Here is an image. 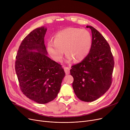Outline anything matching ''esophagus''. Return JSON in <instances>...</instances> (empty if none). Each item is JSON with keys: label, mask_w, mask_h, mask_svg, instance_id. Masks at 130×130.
<instances>
[{"label": "esophagus", "mask_w": 130, "mask_h": 130, "mask_svg": "<svg viewBox=\"0 0 130 130\" xmlns=\"http://www.w3.org/2000/svg\"><path fill=\"white\" fill-rule=\"evenodd\" d=\"M64 69L65 72V73H66V75H68V74H70V69L69 67H64Z\"/></svg>", "instance_id": "1"}]
</instances>
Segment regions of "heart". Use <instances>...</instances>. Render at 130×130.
I'll return each instance as SVG.
<instances>
[{"instance_id": "heart-1", "label": "heart", "mask_w": 130, "mask_h": 130, "mask_svg": "<svg viewBox=\"0 0 130 130\" xmlns=\"http://www.w3.org/2000/svg\"><path fill=\"white\" fill-rule=\"evenodd\" d=\"M91 34L85 29L68 28L58 32L54 42L50 40L47 48L50 55L56 61L63 58L64 51L69 60L73 58L79 61L84 59L89 53L92 45Z\"/></svg>"}]
</instances>
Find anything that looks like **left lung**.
I'll list each match as a JSON object with an SVG mask.
<instances>
[{
	"label": "left lung",
	"mask_w": 130,
	"mask_h": 130,
	"mask_svg": "<svg viewBox=\"0 0 130 130\" xmlns=\"http://www.w3.org/2000/svg\"><path fill=\"white\" fill-rule=\"evenodd\" d=\"M90 53L80 63L72 66L74 78L73 88L81 101L93 102L100 98L110 88L112 81L114 61L110 46L102 34L94 27Z\"/></svg>",
	"instance_id": "8db88e82"
}]
</instances>
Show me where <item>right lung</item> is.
<instances>
[{
    "label": "right lung",
    "instance_id": "right-lung-1",
    "mask_svg": "<svg viewBox=\"0 0 130 130\" xmlns=\"http://www.w3.org/2000/svg\"><path fill=\"white\" fill-rule=\"evenodd\" d=\"M46 31L43 26L31 31L20 44L15 61L20 90L39 104L47 103L56 98L65 76L61 65L47 56Z\"/></svg>",
    "mask_w": 130,
    "mask_h": 130
}]
</instances>
